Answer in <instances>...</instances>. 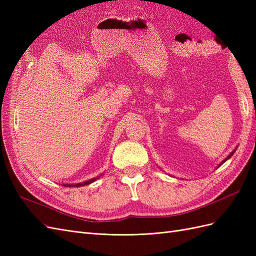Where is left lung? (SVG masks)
<instances>
[{"instance_id": "8db88e82", "label": "left lung", "mask_w": 256, "mask_h": 256, "mask_svg": "<svg viewBox=\"0 0 256 256\" xmlns=\"http://www.w3.org/2000/svg\"><path fill=\"white\" fill-rule=\"evenodd\" d=\"M234 152H235V150H233V152H230V154H228V157H226V159H224V160H223V161H222V162H221V164H219V166H221V164H224V162H226V160H228V159H230V157H232V156H233V154H234Z\"/></svg>"}]
</instances>
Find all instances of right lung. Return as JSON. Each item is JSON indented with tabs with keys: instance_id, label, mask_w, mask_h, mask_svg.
<instances>
[{
	"instance_id": "right-lung-1",
	"label": "right lung",
	"mask_w": 256,
	"mask_h": 256,
	"mask_svg": "<svg viewBox=\"0 0 256 256\" xmlns=\"http://www.w3.org/2000/svg\"><path fill=\"white\" fill-rule=\"evenodd\" d=\"M102 176V175H100ZM100 176H97V177H95V178H92V180H86V182H80V184H64L63 186L64 187H82V186H85V184H92V182H94L98 177H100Z\"/></svg>"
}]
</instances>
